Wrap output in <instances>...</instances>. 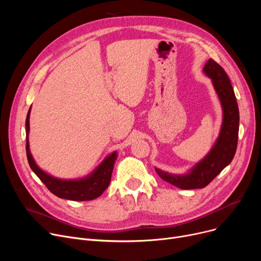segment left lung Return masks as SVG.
Returning a JSON list of instances; mask_svg holds the SVG:
<instances>
[{
    "instance_id": "obj_1",
    "label": "left lung",
    "mask_w": 261,
    "mask_h": 261,
    "mask_svg": "<svg viewBox=\"0 0 261 261\" xmlns=\"http://www.w3.org/2000/svg\"><path fill=\"white\" fill-rule=\"evenodd\" d=\"M213 81L214 88L221 101L223 121L220 134L210 153L186 174H171L155 168L161 179L181 189H197L207 186L234 159L239 132V109L230 80L215 60L210 59L203 68Z\"/></svg>"
}]
</instances>
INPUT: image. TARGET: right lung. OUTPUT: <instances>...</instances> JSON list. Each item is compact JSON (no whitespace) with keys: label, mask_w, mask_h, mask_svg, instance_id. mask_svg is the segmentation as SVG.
Returning a JSON list of instances; mask_svg holds the SVG:
<instances>
[{"label":"right lung","mask_w":261,"mask_h":261,"mask_svg":"<svg viewBox=\"0 0 261 261\" xmlns=\"http://www.w3.org/2000/svg\"><path fill=\"white\" fill-rule=\"evenodd\" d=\"M31 109L26 116V155L32 170L37 174L39 179L48 188L51 194L62 199L72 201H89L94 200L101 196L103 191L108 188L111 175L114 168V164L117 159L116 151L107 156L100 165L96 168L91 174L86 177L77 180H61L49 175L40 169L36 164L30 150L29 133H30V114Z\"/></svg>","instance_id":"add662e5"}]
</instances>
